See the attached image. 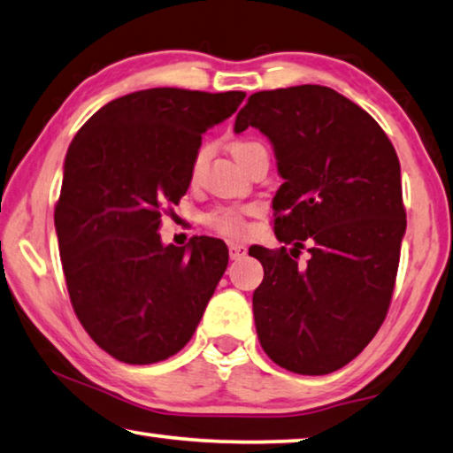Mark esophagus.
I'll list each match as a JSON object with an SVG mask.
<instances>
[{"mask_svg": "<svg viewBox=\"0 0 453 453\" xmlns=\"http://www.w3.org/2000/svg\"><path fill=\"white\" fill-rule=\"evenodd\" d=\"M245 253L247 247L241 245V242H231V245H228V255H231V259H241Z\"/></svg>", "mask_w": 453, "mask_h": 453, "instance_id": "1", "label": "esophagus"}]
</instances>
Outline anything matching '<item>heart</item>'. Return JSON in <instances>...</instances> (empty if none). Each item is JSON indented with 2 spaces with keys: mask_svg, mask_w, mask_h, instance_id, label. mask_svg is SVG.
<instances>
[{
  "mask_svg": "<svg viewBox=\"0 0 453 453\" xmlns=\"http://www.w3.org/2000/svg\"><path fill=\"white\" fill-rule=\"evenodd\" d=\"M264 149L259 142L255 141H234L231 145V155L234 157V161L242 165L249 157H251L255 150ZM202 163H204V150H200L198 155L194 157L192 163V180L198 178ZM257 212L255 206H226V208H219L212 214L206 216V225L212 228V231L225 234V237H241L247 228V216H251Z\"/></svg>",
  "mask_w": 453,
  "mask_h": 453,
  "instance_id": "1",
  "label": "heart"
}]
</instances>
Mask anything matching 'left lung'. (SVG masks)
I'll list each match as a JSON object with an SVG mask.
<instances>
[{"label": "left lung", "instance_id": "8db88e82", "mask_svg": "<svg viewBox=\"0 0 453 453\" xmlns=\"http://www.w3.org/2000/svg\"><path fill=\"white\" fill-rule=\"evenodd\" d=\"M272 141L284 183L273 231L286 247H251L259 343L281 368L331 373L370 343L388 314L406 228L401 163L373 118L325 85L249 96L234 133ZM303 248L309 259L298 262Z\"/></svg>", "mask_w": 453, "mask_h": 453}]
</instances>
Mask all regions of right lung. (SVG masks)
I'll use <instances>...</instances> for the list:
<instances>
[{"mask_svg": "<svg viewBox=\"0 0 453 453\" xmlns=\"http://www.w3.org/2000/svg\"><path fill=\"white\" fill-rule=\"evenodd\" d=\"M242 91H134L97 110L65 157L55 226L65 281L88 335L118 362L147 365L192 339L228 264L220 239L163 247L161 214L192 181L202 134Z\"/></svg>", "mask_w": 453, "mask_h": 453, "instance_id": "obj_1", "label": "right lung"}]
</instances>
